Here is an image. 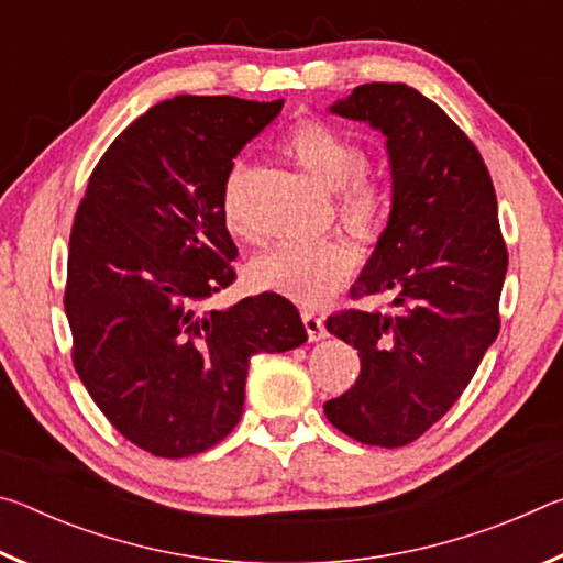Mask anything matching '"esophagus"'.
<instances>
[{
    "label": "esophagus",
    "instance_id": "obj_1",
    "mask_svg": "<svg viewBox=\"0 0 563 563\" xmlns=\"http://www.w3.org/2000/svg\"><path fill=\"white\" fill-rule=\"evenodd\" d=\"M302 325H305V330H308V340L310 342H318V340H322V338L328 335L325 322H322V318L316 316V312L305 310L302 312Z\"/></svg>",
    "mask_w": 563,
    "mask_h": 563
}]
</instances>
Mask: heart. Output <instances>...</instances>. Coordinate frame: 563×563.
<instances>
[{"label":"heart","instance_id":"1","mask_svg":"<svg viewBox=\"0 0 563 563\" xmlns=\"http://www.w3.org/2000/svg\"><path fill=\"white\" fill-rule=\"evenodd\" d=\"M280 148L322 188L338 190L340 221L352 233L362 241H375L383 233L387 221L385 188L365 168L367 154L355 139L328 121L302 119L285 133ZM247 178L251 166L235 161L221 194L223 221L235 233H245L241 194ZM355 265V247L342 238L285 241L251 263V280L255 288L278 292L305 308H318L350 280Z\"/></svg>","mask_w":563,"mask_h":563}]
</instances>
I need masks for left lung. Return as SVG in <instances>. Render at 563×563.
Masks as SVG:
<instances>
[{"label":"left lung","mask_w":563,"mask_h":563,"mask_svg":"<svg viewBox=\"0 0 563 563\" xmlns=\"http://www.w3.org/2000/svg\"><path fill=\"white\" fill-rule=\"evenodd\" d=\"M330 111L387 139L393 206L352 295L395 300L389 316L328 318L357 350L360 377L325 415L352 440L393 450L450 412L497 340L509 255L489 170L434 101L407 84H362Z\"/></svg>","instance_id":"1"}]
</instances>
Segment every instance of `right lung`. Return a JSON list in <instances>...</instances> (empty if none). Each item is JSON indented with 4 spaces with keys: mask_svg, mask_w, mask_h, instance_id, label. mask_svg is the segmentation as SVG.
Returning a JSON list of instances; mask_svg holds the SVG:
<instances>
[{
    "mask_svg": "<svg viewBox=\"0 0 563 563\" xmlns=\"http://www.w3.org/2000/svg\"><path fill=\"white\" fill-rule=\"evenodd\" d=\"M280 109L161 101L107 148L76 211L64 292L74 367L103 417L154 456L211 450L243 415L251 357L308 340L275 292L201 310L235 280L225 176Z\"/></svg>",
    "mask_w": 563,
    "mask_h": 563,
    "instance_id": "1",
    "label": "right lung"
}]
</instances>
